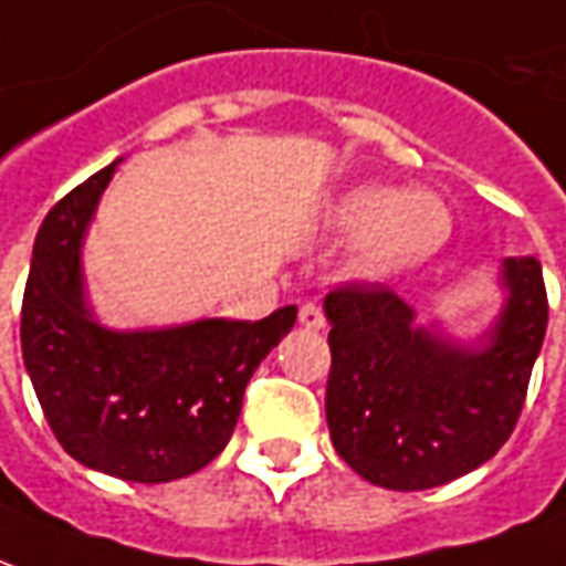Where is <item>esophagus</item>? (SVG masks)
Instances as JSON below:
<instances>
[{"label": "esophagus", "mask_w": 566, "mask_h": 566, "mask_svg": "<svg viewBox=\"0 0 566 566\" xmlns=\"http://www.w3.org/2000/svg\"><path fill=\"white\" fill-rule=\"evenodd\" d=\"M298 323L304 325V328H311V332H323V328H325L323 307H319V304H313V301H307V304L301 307Z\"/></svg>", "instance_id": "esophagus-1"}]
</instances>
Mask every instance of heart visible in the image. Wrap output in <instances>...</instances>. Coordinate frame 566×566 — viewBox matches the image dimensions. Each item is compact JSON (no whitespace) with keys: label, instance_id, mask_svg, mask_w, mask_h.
Returning a JSON list of instances; mask_svg holds the SVG:
<instances>
[{"label":"heart","instance_id":"1","mask_svg":"<svg viewBox=\"0 0 566 566\" xmlns=\"http://www.w3.org/2000/svg\"><path fill=\"white\" fill-rule=\"evenodd\" d=\"M332 234H356L346 255L349 274L361 283H382L413 271L449 241V208L424 189L358 184L325 210Z\"/></svg>","mask_w":566,"mask_h":566}]
</instances>
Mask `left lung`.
Wrapping results in <instances>:
<instances>
[{
  "mask_svg": "<svg viewBox=\"0 0 566 566\" xmlns=\"http://www.w3.org/2000/svg\"><path fill=\"white\" fill-rule=\"evenodd\" d=\"M501 307L482 332L449 334L386 286L325 298L332 374L325 419L361 480L422 492L485 464L513 434L546 337V286L534 255L503 259Z\"/></svg>",
  "mask_w": 566,
  "mask_h": 566,
  "instance_id": "8db88e82",
  "label": "left lung"
}]
</instances>
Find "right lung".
Instances as JSON below:
<instances>
[{
	"instance_id": "right-lung-1",
	"label": "right lung",
	"mask_w": 566,
	"mask_h": 566,
	"mask_svg": "<svg viewBox=\"0 0 566 566\" xmlns=\"http://www.w3.org/2000/svg\"><path fill=\"white\" fill-rule=\"evenodd\" d=\"M119 163L72 189L41 222L20 316L23 365L74 461L117 480L171 482L226 449L247 382L292 332L298 307L259 323H102L86 292L84 241Z\"/></svg>"
}]
</instances>
